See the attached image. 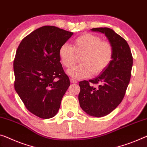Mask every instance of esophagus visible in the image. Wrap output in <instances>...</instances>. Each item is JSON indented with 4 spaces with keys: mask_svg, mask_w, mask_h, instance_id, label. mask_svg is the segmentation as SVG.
<instances>
[{
    "mask_svg": "<svg viewBox=\"0 0 147 147\" xmlns=\"http://www.w3.org/2000/svg\"><path fill=\"white\" fill-rule=\"evenodd\" d=\"M70 82H71V83H78V81L74 80V79L71 78V79H70Z\"/></svg>",
    "mask_w": 147,
    "mask_h": 147,
    "instance_id": "1",
    "label": "esophagus"
}]
</instances>
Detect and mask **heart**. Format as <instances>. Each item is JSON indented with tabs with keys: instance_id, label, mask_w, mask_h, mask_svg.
Returning a JSON list of instances; mask_svg holds the SVG:
<instances>
[{
	"instance_id": "heart-1",
	"label": "heart",
	"mask_w": 147,
	"mask_h": 147,
	"mask_svg": "<svg viewBox=\"0 0 147 147\" xmlns=\"http://www.w3.org/2000/svg\"><path fill=\"white\" fill-rule=\"evenodd\" d=\"M63 66L69 68L76 64L77 56H82L78 65L67 71L75 79L87 78L98 75L109 66L113 57L112 45L102 40L98 35L85 33L74 40L73 47L67 43L63 44L58 51Z\"/></svg>"
}]
</instances>
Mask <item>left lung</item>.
Listing matches in <instances>:
<instances>
[{"label": "left lung", "mask_w": 147, "mask_h": 147, "mask_svg": "<svg viewBox=\"0 0 147 147\" xmlns=\"http://www.w3.org/2000/svg\"><path fill=\"white\" fill-rule=\"evenodd\" d=\"M91 31L106 35L112 46L113 57L109 66L100 75L79 83L78 99L81 108L87 114L102 117L112 112L122 101L130 81L133 57L127 41L113 29L97 28ZM90 83L99 87L95 88Z\"/></svg>", "instance_id": "obj_1"}]
</instances>
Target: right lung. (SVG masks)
<instances>
[{
    "label": "right lung",
    "instance_id": "1",
    "mask_svg": "<svg viewBox=\"0 0 147 147\" xmlns=\"http://www.w3.org/2000/svg\"><path fill=\"white\" fill-rule=\"evenodd\" d=\"M74 33L46 26L24 38L13 60L14 88L29 112L42 119L57 114L70 85L58 51Z\"/></svg>",
    "mask_w": 147,
    "mask_h": 147
}]
</instances>
